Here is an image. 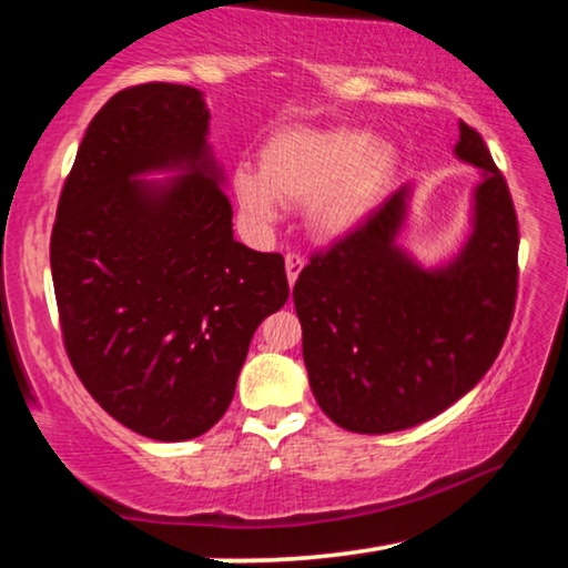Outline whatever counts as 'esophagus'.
Segmentation results:
<instances>
[{
	"label": "esophagus",
	"mask_w": 568,
	"mask_h": 568,
	"mask_svg": "<svg viewBox=\"0 0 568 568\" xmlns=\"http://www.w3.org/2000/svg\"><path fill=\"white\" fill-rule=\"evenodd\" d=\"M303 265H305V261H303L301 255H295V253H287L285 255V273H287V283H291V287L295 285L297 275H301Z\"/></svg>",
	"instance_id": "34e87169"
}]
</instances>
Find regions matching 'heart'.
Listing matches in <instances>:
<instances>
[{"mask_svg":"<svg viewBox=\"0 0 568 568\" xmlns=\"http://www.w3.org/2000/svg\"><path fill=\"white\" fill-rule=\"evenodd\" d=\"M398 168V148L368 130L295 128L265 142L261 170L235 168L230 190L253 230L273 227L281 205L303 207L307 233L333 243L368 223Z\"/></svg>","mask_w":568,"mask_h":568,"instance_id":"heart-1","label":"heart"}]
</instances>
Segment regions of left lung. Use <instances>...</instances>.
Listing matches in <instances>:
<instances>
[{
  "label": "left lung",
  "instance_id": "8db88e82",
  "mask_svg": "<svg viewBox=\"0 0 568 568\" xmlns=\"http://www.w3.org/2000/svg\"><path fill=\"white\" fill-rule=\"evenodd\" d=\"M458 132L454 155L478 180L456 253L428 265L400 243L416 192L406 182L295 281L311 390L353 434H393L438 416L484 378L511 325L514 203L480 134L466 122Z\"/></svg>",
  "mask_w": 568,
  "mask_h": 568
}]
</instances>
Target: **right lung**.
I'll return each instance as SVG.
<instances>
[{"mask_svg":"<svg viewBox=\"0 0 568 568\" xmlns=\"http://www.w3.org/2000/svg\"><path fill=\"white\" fill-rule=\"evenodd\" d=\"M205 94L152 82L94 114L64 182L50 263L77 376L155 440L225 416L253 333L287 301L285 263L233 237Z\"/></svg>","mask_w":568,"mask_h":568,"instance_id":"right-lung-1","label":"right lung"}]
</instances>
